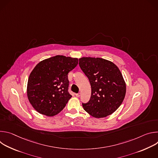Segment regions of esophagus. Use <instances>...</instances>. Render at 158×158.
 Wrapping results in <instances>:
<instances>
[{"mask_svg": "<svg viewBox=\"0 0 158 158\" xmlns=\"http://www.w3.org/2000/svg\"><path fill=\"white\" fill-rule=\"evenodd\" d=\"M76 97H80V96H81V93H77V94H76Z\"/></svg>", "mask_w": 158, "mask_h": 158, "instance_id": "obj_1", "label": "esophagus"}]
</instances>
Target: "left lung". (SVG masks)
Returning a JSON list of instances; mask_svg holds the SVG:
<instances>
[{"label":"left lung","instance_id":"obj_1","mask_svg":"<svg viewBox=\"0 0 158 158\" xmlns=\"http://www.w3.org/2000/svg\"><path fill=\"white\" fill-rule=\"evenodd\" d=\"M79 60L91 86V98L82 103L84 110L96 118L112 114L126 95V83L120 70L114 63L102 58L82 57Z\"/></svg>","mask_w":158,"mask_h":158}]
</instances>
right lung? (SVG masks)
Masks as SVG:
<instances>
[{"label": "right lung", "instance_id": "add662e5", "mask_svg": "<svg viewBox=\"0 0 158 158\" xmlns=\"http://www.w3.org/2000/svg\"><path fill=\"white\" fill-rule=\"evenodd\" d=\"M78 64L77 58L56 56L36 65L27 82V93L32 107L47 116L57 114L72 96L69 93L68 73Z\"/></svg>", "mask_w": 158, "mask_h": 158}]
</instances>
